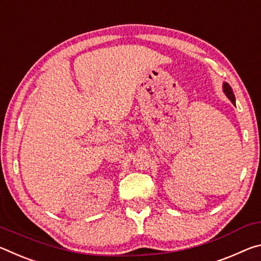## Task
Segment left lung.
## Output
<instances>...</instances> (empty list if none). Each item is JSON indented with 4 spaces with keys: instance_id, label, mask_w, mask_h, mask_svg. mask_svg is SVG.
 Segmentation results:
<instances>
[{
    "instance_id": "left-lung-1",
    "label": "left lung",
    "mask_w": 261,
    "mask_h": 261,
    "mask_svg": "<svg viewBox=\"0 0 261 261\" xmlns=\"http://www.w3.org/2000/svg\"><path fill=\"white\" fill-rule=\"evenodd\" d=\"M223 90H224V93H225V95H227V97L229 98V99L231 100V102H233V104H234V95H233V92H232L231 87H230L228 83H224L223 84Z\"/></svg>"
}]
</instances>
